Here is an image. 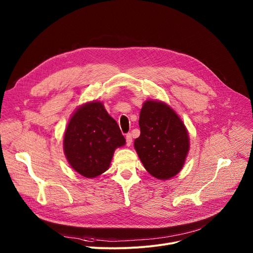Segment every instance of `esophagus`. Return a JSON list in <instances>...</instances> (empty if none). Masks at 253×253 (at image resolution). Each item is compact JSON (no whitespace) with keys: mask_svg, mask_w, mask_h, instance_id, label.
<instances>
[{"mask_svg":"<svg viewBox=\"0 0 253 253\" xmlns=\"http://www.w3.org/2000/svg\"><path fill=\"white\" fill-rule=\"evenodd\" d=\"M126 145H127V146H130V145H131L132 139H131V135H130V133H126Z\"/></svg>","mask_w":253,"mask_h":253,"instance_id":"1","label":"esophagus"}]
</instances>
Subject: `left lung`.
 Masks as SVG:
<instances>
[{
	"instance_id": "1",
	"label": "left lung",
	"mask_w": 253,
	"mask_h": 253,
	"mask_svg": "<svg viewBox=\"0 0 253 253\" xmlns=\"http://www.w3.org/2000/svg\"><path fill=\"white\" fill-rule=\"evenodd\" d=\"M141 135L133 142L146 170L158 180H169L183 169L189 152L188 130L172 108L147 100L140 112Z\"/></svg>"
}]
</instances>
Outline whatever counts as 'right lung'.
Instances as JSON below:
<instances>
[{"label": "right lung", "instance_id": "add662e5", "mask_svg": "<svg viewBox=\"0 0 253 253\" xmlns=\"http://www.w3.org/2000/svg\"><path fill=\"white\" fill-rule=\"evenodd\" d=\"M124 145L120 126L98 101L87 102L74 111L63 138L70 167L90 179L109 169L115 149Z\"/></svg>", "mask_w": 253, "mask_h": 253}]
</instances>
